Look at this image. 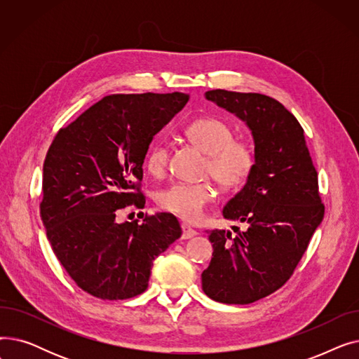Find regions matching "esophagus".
Here are the masks:
<instances>
[{
  "label": "esophagus",
  "instance_id": "obj_1",
  "mask_svg": "<svg viewBox=\"0 0 359 359\" xmlns=\"http://www.w3.org/2000/svg\"><path fill=\"white\" fill-rule=\"evenodd\" d=\"M182 238H184V240H187V238H192V237H195L196 236V231L191 227V225H187L186 222H183L182 224Z\"/></svg>",
  "mask_w": 359,
  "mask_h": 359
}]
</instances>
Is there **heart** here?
<instances>
[{
  "instance_id": "1",
  "label": "heart",
  "mask_w": 359,
  "mask_h": 359,
  "mask_svg": "<svg viewBox=\"0 0 359 359\" xmlns=\"http://www.w3.org/2000/svg\"><path fill=\"white\" fill-rule=\"evenodd\" d=\"M184 135L208 156L205 173L212 176L224 189H237L252 177L257 163L255 147L249 141L234 140L233 128L225 121L214 116L198 118L184 128ZM167 165V145H151L145 157L147 172L160 177ZM215 198L217 192L210 183H173L158 192L157 203L164 211L186 221H198Z\"/></svg>"
}]
</instances>
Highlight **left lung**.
I'll return each mask as SVG.
<instances>
[{"label":"left lung","mask_w":359,"mask_h":359,"mask_svg":"<svg viewBox=\"0 0 359 359\" xmlns=\"http://www.w3.org/2000/svg\"><path fill=\"white\" fill-rule=\"evenodd\" d=\"M205 97L248 123L256 168L222 215L241 222L210 231L214 253L202 290L224 304H250L292 276L325 215L304 129L278 100L259 93L211 90Z\"/></svg>","instance_id":"8db88e82"}]
</instances>
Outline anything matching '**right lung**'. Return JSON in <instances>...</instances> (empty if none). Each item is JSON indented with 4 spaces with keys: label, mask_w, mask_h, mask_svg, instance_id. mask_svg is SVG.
<instances>
[{
    "label": "right lung",
    "mask_w": 359,
    "mask_h": 359,
    "mask_svg": "<svg viewBox=\"0 0 359 359\" xmlns=\"http://www.w3.org/2000/svg\"><path fill=\"white\" fill-rule=\"evenodd\" d=\"M184 93L111 94L61 128L43 163L41 218L55 256L83 291L128 299L148 287L153 260L182 236L173 214L118 222L144 208L142 163Z\"/></svg>",
    "instance_id": "1"
}]
</instances>
